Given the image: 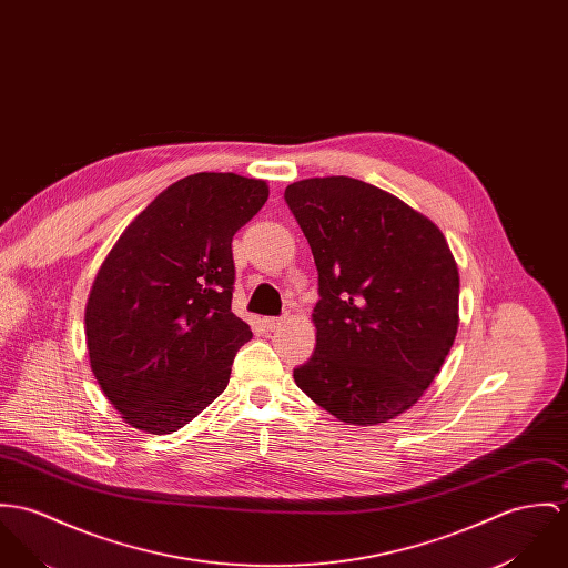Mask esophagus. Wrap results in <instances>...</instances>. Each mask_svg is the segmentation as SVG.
I'll use <instances>...</instances> for the list:
<instances>
[{"label":"esophagus","mask_w":568,"mask_h":568,"mask_svg":"<svg viewBox=\"0 0 568 568\" xmlns=\"http://www.w3.org/2000/svg\"><path fill=\"white\" fill-rule=\"evenodd\" d=\"M286 323V316H271V318H264V327L275 332L277 327H282Z\"/></svg>","instance_id":"1"}]
</instances>
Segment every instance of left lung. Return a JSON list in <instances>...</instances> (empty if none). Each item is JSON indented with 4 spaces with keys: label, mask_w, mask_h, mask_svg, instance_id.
Wrapping results in <instances>:
<instances>
[{
    "label": "left lung",
    "mask_w": 568,
    "mask_h": 568,
    "mask_svg": "<svg viewBox=\"0 0 568 568\" xmlns=\"http://www.w3.org/2000/svg\"><path fill=\"white\" fill-rule=\"evenodd\" d=\"M318 271L316 347L295 384L349 425H379L423 397L458 334L460 275L434 221L362 180L286 186Z\"/></svg>",
    "instance_id": "obj_1"
}]
</instances>
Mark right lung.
I'll return each instance as SVG.
<instances>
[{"label":"right lung","mask_w":568,"mask_h":568,"mask_svg":"<svg viewBox=\"0 0 568 568\" xmlns=\"http://www.w3.org/2000/svg\"><path fill=\"white\" fill-rule=\"evenodd\" d=\"M264 180L195 173L119 236L84 310L91 371L121 418L171 434L225 390L252 329L232 312V236L264 206Z\"/></svg>","instance_id":"add662e5"}]
</instances>
